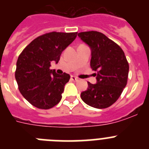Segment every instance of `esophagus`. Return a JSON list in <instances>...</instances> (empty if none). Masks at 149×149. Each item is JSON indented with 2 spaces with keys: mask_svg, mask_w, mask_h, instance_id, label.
Masks as SVG:
<instances>
[{
  "mask_svg": "<svg viewBox=\"0 0 149 149\" xmlns=\"http://www.w3.org/2000/svg\"><path fill=\"white\" fill-rule=\"evenodd\" d=\"M71 80L73 81H78L79 79L77 77H74V76H71Z\"/></svg>",
  "mask_w": 149,
  "mask_h": 149,
  "instance_id": "obj_1",
  "label": "esophagus"
}]
</instances>
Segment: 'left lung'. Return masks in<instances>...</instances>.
<instances>
[{
    "instance_id": "8db88e82",
    "label": "left lung",
    "mask_w": 149,
    "mask_h": 149,
    "mask_svg": "<svg viewBox=\"0 0 149 149\" xmlns=\"http://www.w3.org/2000/svg\"><path fill=\"white\" fill-rule=\"evenodd\" d=\"M90 47V66L96 72L97 83L88 82L81 99L89 106L104 109L113 104L127 85L129 64L123 50L104 34L98 31L77 34Z\"/></svg>"
}]
</instances>
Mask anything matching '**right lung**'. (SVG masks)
I'll return each instance as SVG.
<instances>
[{
  "instance_id": "add662e5",
  "label": "right lung",
  "mask_w": 149,
  "mask_h": 149,
  "mask_svg": "<svg viewBox=\"0 0 149 149\" xmlns=\"http://www.w3.org/2000/svg\"><path fill=\"white\" fill-rule=\"evenodd\" d=\"M77 33H45L33 39L18 56L15 80L21 94L33 106L48 110L60 101L70 75L58 74L50 69L51 63H58L62 52L75 39Z\"/></svg>"
}]
</instances>
